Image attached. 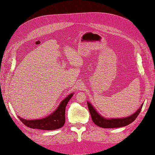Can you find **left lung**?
Instances as JSON below:
<instances>
[{"instance_id": "8db88e82", "label": "left lung", "mask_w": 155, "mask_h": 155, "mask_svg": "<svg viewBox=\"0 0 155 155\" xmlns=\"http://www.w3.org/2000/svg\"><path fill=\"white\" fill-rule=\"evenodd\" d=\"M87 105L89 111H90L93 122L96 125L99 126L102 128L121 127H124L131 124L137 118V116L139 115L143 106V105H142L141 107L139 108V109L135 113L129 117H126V118H123L106 119L97 113V111L95 110L94 108L92 107V105L90 103L88 102Z\"/></svg>"}]
</instances>
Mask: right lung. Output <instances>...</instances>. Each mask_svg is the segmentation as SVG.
Segmentation results:
<instances>
[{"instance_id":"obj_1","label":"right lung","mask_w":155,"mask_h":155,"mask_svg":"<svg viewBox=\"0 0 155 155\" xmlns=\"http://www.w3.org/2000/svg\"><path fill=\"white\" fill-rule=\"evenodd\" d=\"M72 96L73 94H70L61 101L58 109L54 112V113L43 119L27 120L21 118L19 116H18V118L26 126L30 128L47 130L59 129L62 127L64 124L65 109H66L68 102Z\"/></svg>"}]
</instances>
